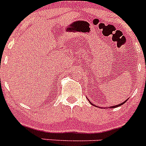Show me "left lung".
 I'll return each mask as SVG.
<instances>
[{
  "instance_id": "8db88e82",
  "label": "left lung",
  "mask_w": 146,
  "mask_h": 146,
  "mask_svg": "<svg viewBox=\"0 0 146 146\" xmlns=\"http://www.w3.org/2000/svg\"><path fill=\"white\" fill-rule=\"evenodd\" d=\"M126 102V100L125 102H123V103H121V104H118V105H115V106H112V107H110V108H118V107H119V106H121V105H122V104H124V102ZM91 104H93L92 103H91ZM93 105H94V104H93Z\"/></svg>"
}]
</instances>
